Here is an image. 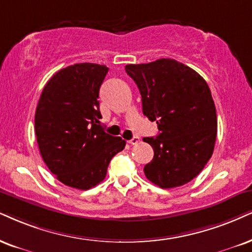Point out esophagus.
<instances>
[{
  "label": "esophagus",
  "mask_w": 252,
  "mask_h": 252,
  "mask_svg": "<svg viewBox=\"0 0 252 252\" xmlns=\"http://www.w3.org/2000/svg\"><path fill=\"white\" fill-rule=\"evenodd\" d=\"M138 141H139L138 137H132L130 141H128V143H129V144H131V145H135V144H137V143H138Z\"/></svg>",
  "instance_id": "esophagus-1"
}]
</instances>
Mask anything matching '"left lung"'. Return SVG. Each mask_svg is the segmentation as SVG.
Listing matches in <instances>:
<instances>
[{
    "label": "left lung",
    "instance_id": "8db88e82",
    "mask_svg": "<svg viewBox=\"0 0 252 252\" xmlns=\"http://www.w3.org/2000/svg\"><path fill=\"white\" fill-rule=\"evenodd\" d=\"M142 95L143 114L159 135L144 137L155 151L145 177L161 189L183 186L211 159L218 119L211 89L199 73L174 59L126 66Z\"/></svg>",
    "mask_w": 252,
    "mask_h": 252
}]
</instances>
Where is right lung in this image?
Listing matches in <instances>:
<instances>
[{
    "mask_svg": "<svg viewBox=\"0 0 252 252\" xmlns=\"http://www.w3.org/2000/svg\"><path fill=\"white\" fill-rule=\"evenodd\" d=\"M108 69L91 63L60 69L37 104L34 130L41 158L57 179L76 189L100 184L111 158L126 146L101 126L97 98Z\"/></svg>",
    "mask_w": 252,
    "mask_h": 252,
    "instance_id": "right-lung-1",
    "label": "right lung"
}]
</instances>
